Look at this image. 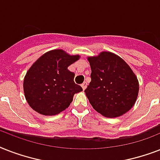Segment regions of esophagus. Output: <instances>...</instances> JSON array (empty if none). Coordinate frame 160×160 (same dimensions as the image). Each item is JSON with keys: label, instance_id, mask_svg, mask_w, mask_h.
I'll list each match as a JSON object with an SVG mask.
<instances>
[{"label": "esophagus", "instance_id": "34e87169", "mask_svg": "<svg viewBox=\"0 0 160 160\" xmlns=\"http://www.w3.org/2000/svg\"><path fill=\"white\" fill-rule=\"evenodd\" d=\"M81 87H82L83 90H85V88L87 87V83H86V82H83L82 84H81Z\"/></svg>", "mask_w": 160, "mask_h": 160}]
</instances>
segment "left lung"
<instances>
[{
  "label": "left lung",
  "mask_w": 160,
  "mask_h": 160,
  "mask_svg": "<svg viewBox=\"0 0 160 160\" xmlns=\"http://www.w3.org/2000/svg\"><path fill=\"white\" fill-rule=\"evenodd\" d=\"M88 60L91 81L85 92L93 108L108 118L129 111L139 92L138 80L130 67L110 52H102Z\"/></svg>",
  "instance_id": "obj_1"
}]
</instances>
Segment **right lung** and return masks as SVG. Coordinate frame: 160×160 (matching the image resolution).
<instances>
[{
  "label": "right lung",
  "mask_w": 160,
  "mask_h": 160,
  "mask_svg": "<svg viewBox=\"0 0 160 160\" xmlns=\"http://www.w3.org/2000/svg\"><path fill=\"white\" fill-rule=\"evenodd\" d=\"M79 58L54 50L34 63L23 84L26 99L34 110L44 115L57 114L69 107L75 94L82 91L74 82L75 74L67 69Z\"/></svg>",
  "instance_id": "1"
}]
</instances>
